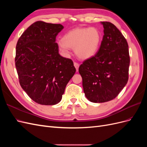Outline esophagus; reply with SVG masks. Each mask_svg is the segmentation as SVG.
Wrapping results in <instances>:
<instances>
[{"label": "esophagus", "instance_id": "1", "mask_svg": "<svg viewBox=\"0 0 147 147\" xmlns=\"http://www.w3.org/2000/svg\"><path fill=\"white\" fill-rule=\"evenodd\" d=\"M74 66H75V67L76 68V70H77V71L78 72V67H79V64L78 63H77V62H74Z\"/></svg>", "mask_w": 147, "mask_h": 147}]
</instances>
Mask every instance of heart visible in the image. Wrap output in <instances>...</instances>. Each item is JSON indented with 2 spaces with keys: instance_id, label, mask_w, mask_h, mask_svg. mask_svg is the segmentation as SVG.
I'll list each match as a JSON object with an SVG mask.
<instances>
[{
  "instance_id": "b5f03b06",
  "label": "heart",
  "mask_w": 147,
  "mask_h": 147,
  "mask_svg": "<svg viewBox=\"0 0 147 147\" xmlns=\"http://www.w3.org/2000/svg\"><path fill=\"white\" fill-rule=\"evenodd\" d=\"M101 40V33L95 27L77 28L65 34L57 45L65 55L69 53V48H74L78 57L87 59L96 54Z\"/></svg>"
}]
</instances>
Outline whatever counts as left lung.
<instances>
[{"mask_svg":"<svg viewBox=\"0 0 147 147\" xmlns=\"http://www.w3.org/2000/svg\"><path fill=\"white\" fill-rule=\"evenodd\" d=\"M104 36L99 50L84 61L78 72L86 98L94 103L115 99L129 78L130 57L126 38L113 24L101 22Z\"/></svg>","mask_w":147,"mask_h":147,"instance_id":"obj_1","label":"left lung"}]
</instances>
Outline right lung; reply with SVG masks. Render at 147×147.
I'll list each match as a JSON object with an SVG mask.
<instances>
[{
  "label": "right lung",
  "instance_id": "1",
  "mask_svg": "<svg viewBox=\"0 0 147 147\" xmlns=\"http://www.w3.org/2000/svg\"><path fill=\"white\" fill-rule=\"evenodd\" d=\"M60 24L36 21L22 34L16 47L15 66L20 84L37 104L55 105L76 69L72 59L59 54L57 35Z\"/></svg>",
  "mask_w": 147,
  "mask_h": 147
}]
</instances>
